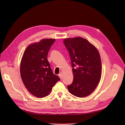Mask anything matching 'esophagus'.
Listing matches in <instances>:
<instances>
[{
  "mask_svg": "<svg viewBox=\"0 0 125 125\" xmlns=\"http://www.w3.org/2000/svg\"><path fill=\"white\" fill-rule=\"evenodd\" d=\"M58 76L60 77V78L61 79H62V77H63V73H62V72H61V73H59V75H58Z\"/></svg>",
  "mask_w": 125,
  "mask_h": 125,
  "instance_id": "34e87169",
  "label": "esophagus"
}]
</instances>
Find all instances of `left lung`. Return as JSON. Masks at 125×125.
Wrapping results in <instances>:
<instances>
[{
	"mask_svg": "<svg viewBox=\"0 0 125 125\" xmlns=\"http://www.w3.org/2000/svg\"><path fill=\"white\" fill-rule=\"evenodd\" d=\"M69 54L73 79L67 87L77 97L90 95L100 80L102 66L99 53L86 39L80 38L65 39L63 41Z\"/></svg>",
	"mask_w": 125,
	"mask_h": 125,
	"instance_id": "left-lung-1",
	"label": "left lung"
}]
</instances>
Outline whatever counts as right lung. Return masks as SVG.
Listing matches in <instances>:
<instances>
[{
    "label": "right lung",
    "instance_id": "add662e5",
    "mask_svg": "<svg viewBox=\"0 0 125 125\" xmlns=\"http://www.w3.org/2000/svg\"><path fill=\"white\" fill-rule=\"evenodd\" d=\"M55 39H43L29 45L23 53L20 64L22 81L28 91L34 96H47L59 77L52 73L47 56Z\"/></svg>",
    "mask_w": 125,
    "mask_h": 125
}]
</instances>
